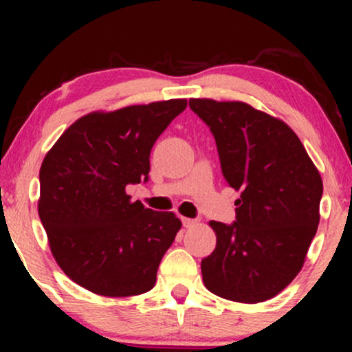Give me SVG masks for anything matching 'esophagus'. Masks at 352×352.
<instances>
[{
  "instance_id": "34e87169",
  "label": "esophagus",
  "mask_w": 352,
  "mask_h": 352,
  "mask_svg": "<svg viewBox=\"0 0 352 352\" xmlns=\"http://www.w3.org/2000/svg\"><path fill=\"white\" fill-rule=\"evenodd\" d=\"M182 223H184V227H185V228H192V227H195L197 223H199V220H195V218L182 217Z\"/></svg>"
}]
</instances>
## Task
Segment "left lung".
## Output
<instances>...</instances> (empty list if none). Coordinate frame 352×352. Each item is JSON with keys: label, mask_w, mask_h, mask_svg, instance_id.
Instances as JSON below:
<instances>
[{"label": "left lung", "mask_w": 352, "mask_h": 352, "mask_svg": "<svg viewBox=\"0 0 352 352\" xmlns=\"http://www.w3.org/2000/svg\"><path fill=\"white\" fill-rule=\"evenodd\" d=\"M215 137L227 184L241 192L236 221H210L217 235L201 260L208 292L236 302L281 293L305 265L319 223L322 180L288 124L241 100L190 99Z\"/></svg>", "instance_id": "obj_1"}]
</instances>
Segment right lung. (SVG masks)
<instances>
[{
	"label": "right lung",
	"mask_w": 352,
	"mask_h": 352,
	"mask_svg": "<svg viewBox=\"0 0 352 352\" xmlns=\"http://www.w3.org/2000/svg\"><path fill=\"white\" fill-rule=\"evenodd\" d=\"M187 99L94 111L56 140L39 170L38 213L59 268L100 296L153 288L182 221L132 201L125 187L147 180L151 151Z\"/></svg>",
	"instance_id": "obj_1"
}]
</instances>
